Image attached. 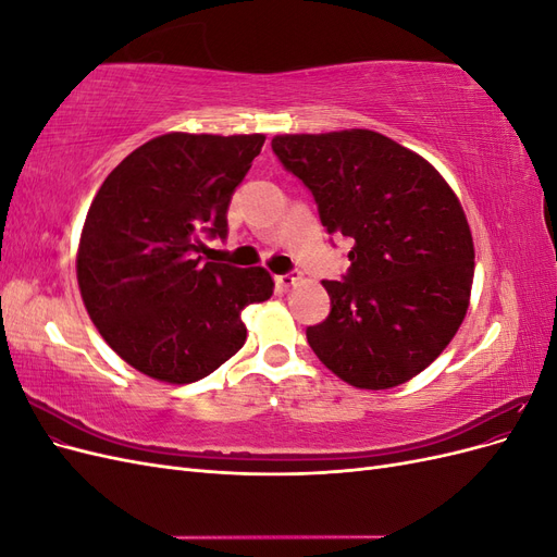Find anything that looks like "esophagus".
<instances>
[{
	"instance_id": "esophagus-1",
	"label": "esophagus",
	"mask_w": 557,
	"mask_h": 557,
	"mask_svg": "<svg viewBox=\"0 0 557 557\" xmlns=\"http://www.w3.org/2000/svg\"><path fill=\"white\" fill-rule=\"evenodd\" d=\"M276 285L278 288H290V285H295L299 281V272H288V274H278L276 278Z\"/></svg>"
}]
</instances>
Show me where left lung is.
Returning <instances> with one entry per match:
<instances>
[{"label":"left lung","instance_id":"1","mask_svg":"<svg viewBox=\"0 0 557 557\" xmlns=\"http://www.w3.org/2000/svg\"><path fill=\"white\" fill-rule=\"evenodd\" d=\"M278 162L307 185L327 234L350 239L330 315L307 327L327 369L356 387H395L440 358L467 313L474 242L458 197L413 150L372 129L283 134Z\"/></svg>","mask_w":557,"mask_h":557}]
</instances>
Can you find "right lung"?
<instances>
[{"label":"right lung","instance_id":"obj_1","mask_svg":"<svg viewBox=\"0 0 557 557\" xmlns=\"http://www.w3.org/2000/svg\"><path fill=\"white\" fill-rule=\"evenodd\" d=\"M262 134L172 132L107 176L83 225L76 274L104 342L141 374L193 383L246 342L242 311L274 293L262 267L207 262Z\"/></svg>","mask_w":557,"mask_h":557}]
</instances>
